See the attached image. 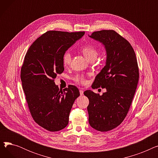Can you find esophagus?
<instances>
[{"mask_svg": "<svg viewBox=\"0 0 158 158\" xmlns=\"http://www.w3.org/2000/svg\"><path fill=\"white\" fill-rule=\"evenodd\" d=\"M79 92H80V95H83V94H84V91L83 90H82V89H80L79 90Z\"/></svg>", "mask_w": 158, "mask_h": 158, "instance_id": "obj_1", "label": "esophagus"}]
</instances>
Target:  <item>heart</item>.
Returning a JSON list of instances; mask_svg holds the SVG:
<instances>
[{"label": "heart", "instance_id": "1", "mask_svg": "<svg viewBox=\"0 0 158 158\" xmlns=\"http://www.w3.org/2000/svg\"><path fill=\"white\" fill-rule=\"evenodd\" d=\"M82 52L84 54L85 57L88 60L92 59V58H95L97 56V48L92 45H85L81 48ZM72 61V54L70 51H66L64 53L63 56V63L64 66H68L70 64ZM74 80L78 83L84 84L85 83L86 80L85 77L83 76H77L75 77Z\"/></svg>", "mask_w": 158, "mask_h": 158}]
</instances>
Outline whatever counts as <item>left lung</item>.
I'll return each mask as SVG.
<instances>
[{"instance_id":"8db88e82","label":"left lung","mask_w":158,"mask_h":158,"mask_svg":"<svg viewBox=\"0 0 158 158\" xmlns=\"http://www.w3.org/2000/svg\"><path fill=\"white\" fill-rule=\"evenodd\" d=\"M89 37L101 43L106 52V64L92 86L106 92L102 95L89 89L84 92L89 99V123L98 131H108L119 126L128 113L138 82L137 60L129 41L113 30L94 32Z\"/></svg>"}]
</instances>
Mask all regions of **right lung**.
I'll use <instances>...</instances> for the list:
<instances>
[{"mask_svg": "<svg viewBox=\"0 0 158 158\" xmlns=\"http://www.w3.org/2000/svg\"><path fill=\"white\" fill-rule=\"evenodd\" d=\"M85 33L47 31L32 43L25 56L22 88L32 117L47 131H58L68 125L72 107L80 95L76 86L69 85L62 91L54 81L64 71V53Z\"/></svg>", "mask_w": 158, "mask_h": 158, "instance_id": "obj_1", "label": "right lung"}]
</instances>
